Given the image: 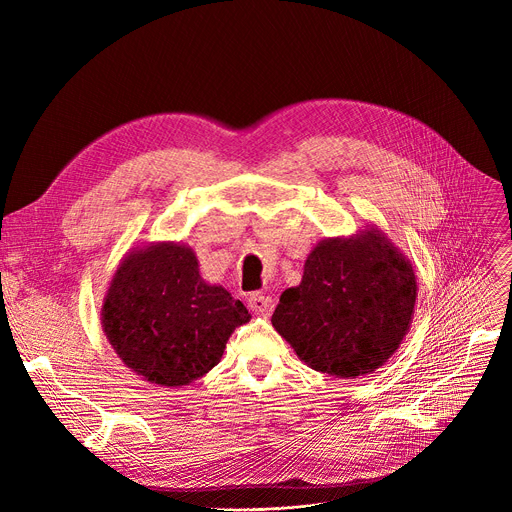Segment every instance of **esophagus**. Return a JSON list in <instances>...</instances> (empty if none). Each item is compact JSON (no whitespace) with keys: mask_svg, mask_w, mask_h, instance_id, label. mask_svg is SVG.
<instances>
[{"mask_svg":"<svg viewBox=\"0 0 512 512\" xmlns=\"http://www.w3.org/2000/svg\"><path fill=\"white\" fill-rule=\"evenodd\" d=\"M249 309L255 315H270L274 311V301H272V297H265V294H251Z\"/></svg>","mask_w":512,"mask_h":512,"instance_id":"obj_1","label":"esophagus"}]
</instances>
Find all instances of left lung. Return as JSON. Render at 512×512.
<instances>
[{"instance_id":"8db88e82","label":"left lung","mask_w":512,"mask_h":512,"mask_svg":"<svg viewBox=\"0 0 512 512\" xmlns=\"http://www.w3.org/2000/svg\"><path fill=\"white\" fill-rule=\"evenodd\" d=\"M413 263L373 224L324 238L307 255L299 286L272 315L276 332L315 371L353 380L382 367L411 330Z\"/></svg>"}]
</instances>
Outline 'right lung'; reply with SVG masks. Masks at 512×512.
Wrapping results in <instances>:
<instances>
[{"instance_id":"add662e5","label":"right lung","mask_w":512,"mask_h":512,"mask_svg":"<svg viewBox=\"0 0 512 512\" xmlns=\"http://www.w3.org/2000/svg\"><path fill=\"white\" fill-rule=\"evenodd\" d=\"M249 319V309L226 288L201 278L195 251L172 240L130 249L101 305V328L116 355L161 388L203 378Z\"/></svg>"}]
</instances>
